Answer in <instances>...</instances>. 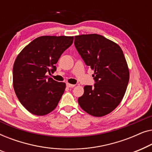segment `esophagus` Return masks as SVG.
<instances>
[{
  "mask_svg": "<svg viewBox=\"0 0 152 152\" xmlns=\"http://www.w3.org/2000/svg\"><path fill=\"white\" fill-rule=\"evenodd\" d=\"M66 86H67L68 88H73V87L75 86V84H69V83H67L66 84Z\"/></svg>",
  "mask_w": 152,
  "mask_h": 152,
  "instance_id": "esophagus-1",
  "label": "esophagus"
}]
</instances>
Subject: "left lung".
<instances>
[{
    "label": "left lung",
    "mask_w": 152,
    "mask_h": 152,
    "mask_svg": "<svg viewBox=\"0 0 152 152\" xmlns=\"http://www.w3.org/2000/svg\"><path fill=\"white\" fill-rule=\"evenodd\" d=\"M75 46L85 64L94 70V86H85L78 98L81 108L102 117L113 111L125 94L129 70L121 48L97 34L75 37Z\"/></svg>",
    "instance_id": "obj_1"
}]
</instances>
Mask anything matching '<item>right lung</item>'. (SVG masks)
Returning <instances> with one entry per match:
<instances>
[{
    "instance_id": "1",
    "label": "right lung",
    "mask_w": 152,
    "mask_h": 152,
    "mask_svg": "<svg viewBox=\"0 0 152 152\" xmlns=\"http://www.w3.org/2000/svg\"><path fill=\"white\" fill-rule=\"evenodd\" d=\"M73 37L42 36L18 54L13 67V86L18 100L31 113L45 115L57 107L66 84L48 77L73 42Z\"/></svg>"
}]
</instances>
